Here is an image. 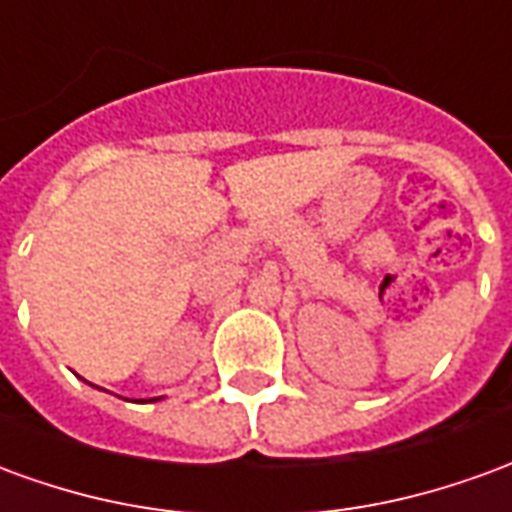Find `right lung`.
<instances>
[{"label": "right lung", "instance_id": "1", "mask_svg": "<svg viewBox=\"0 0 512 512\" xmlns=\"http://www.w3.org/2000/svg\"><path fill=\"white\" fill-rule=\"evenodd\" d=\"M153 400H158V397H153ZM145 403H147V400H145Z\"/></svg>", "mask_w": 512, "mask_h": 512}]
</instances>
